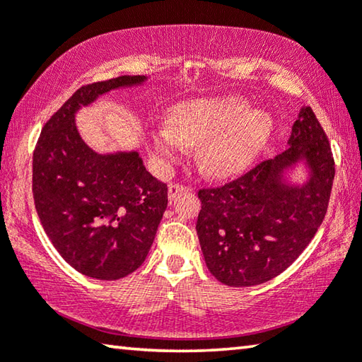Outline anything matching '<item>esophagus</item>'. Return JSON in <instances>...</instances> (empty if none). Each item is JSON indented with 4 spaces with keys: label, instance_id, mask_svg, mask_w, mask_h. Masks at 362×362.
<instances>
[{
    "label": "esophagus",
    "instance_id": "34e87169",
    "mask_svg": "<svg viewBox=\"0 0 362 362\" xmlns=\"http://www.w3.org/2000/svg\"><path fill=\"white\" fill-rule=\"evenodd\" d=\"M188 187L185 185H179V183H170L169 189H168V194H169V199H174L177 194H180L183 192H188Z\"/></svg>",
    "mask_w": 362,
    "mask_h": 362
}]
</instances>
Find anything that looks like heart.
Listing matches in <instances>:
<instances>
[{
  "instance_id": "1",
  "label": "heart",
  "mask_w": 362,
  "mask_h": 362,
  "mask_svg": "<svg viewBox=\"0 0 362 362\" xmlns=\"http://www.w3.org/2000/svg\"><path fill=\"white\" fill-rule=\"evenodd\" d=\"M273 127L272 116L250 110L243 97H203L169 110L168 127H159L151 137L153 151L163 163H173L183 145L196 146L199 169L212 179H228L254 163Z\"/></svg>"
}]
</instances>
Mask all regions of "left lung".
I'll list each match as a JSON object with an SVG mask.
<instances>
[{
	"mask_svg": "<svg viewBox=\"0 0 362 362\" xmlns=\"http://www.w3.org/2000/svg\"><path fill=\"white\" fill-rule=\"evenodd\" d=\"M298 162L309 177L293 186L286 173ZM334 175L326 132L313 110L303 107L283 153L223 187L198 192L196 233L209 272L231 287L257 286L283 273L322 223Z\"/></svg>",
	"mask_w": 362,
	"mask_h": 362,
	"instance_id": "1",
	"label": "left lung"
}]
</instances>
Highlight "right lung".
I'll return each instance as SVG.
<instances>
[{
	"instance_id": "add662e5",
	"label": "right lung",
	"mask_w": 362,
	"mask_h": 362,
	"mask_svg": "<svg viewBox=\"0 0 362 362\" xmlns=\"http://www.w3.org/2000/svg\"><path fill=\"white\" fill-rule=\"evenodd\" d=\"M146 76H118L79 88L40 134L33 151V199L57 252L89 278L115 281L145 262L168 207V185L137 151L100 155L79 136L75 115L97 97Z\"/></svg>"
}]
</instances>
